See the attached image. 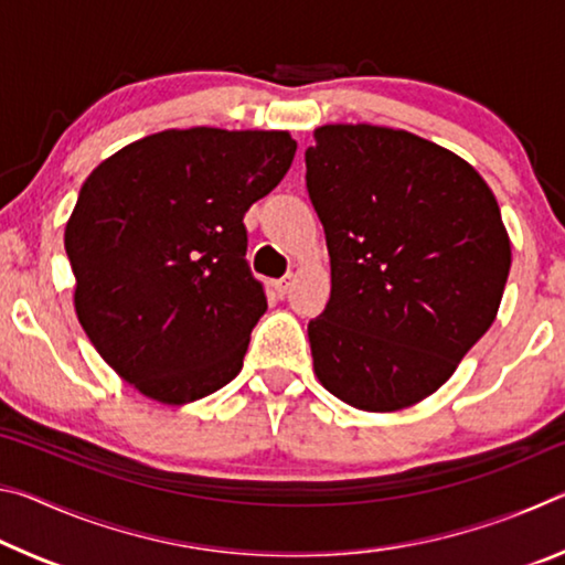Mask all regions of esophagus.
Wrapping results in <instances>:
<instances>
[{"instance_id":"esophagus-1","label":"esophagus","mask_w":565,"mask_h":565,"mask_svg":"<svg viewBox=\"0 0 565 565\" xmlns=\"http://www.w3.org/2000/svg\"><path fill=\"white\" fill-rule=\"evenodd\" d=\"M291 281H294V274H286V276H281V279H276V281H271V286H274V291L281 296H286V291H289V286H291Z\"/></svg>"}]
</instances>
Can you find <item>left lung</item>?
<instances>
[{"label": "left lung", "mask_w": 565, "mask_h": 565, "mask_svg": "<svg viewBox=\"0 0 565 565\" xmlns=\"http://www.w3.org/2000/svg\"><path fill=\"white\" fill-rule=\"evenodd\" d=\"M306 189L327 232L331 299L309 321L323 388L398 411L441 388L491 329L511 242L483 177L404 129L327 124Z\"/></svg>", "instance_id": "1"}]
</instances>
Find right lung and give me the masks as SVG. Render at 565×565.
Here are the masks:
<instances>
[{"label": "right lung", "mask_w": 565, "mask_h": 565, "mask_svg": "<svg viewBox=\"0 0 565 565\" xmlns=\"http://www.w3.org/2000/svg\"><path fill=\"white\" fill-rule=\"evenodd\" d=\"M294 154L289 131L167 129L84 181L64 232L76 319L145 396L191 404L242 371L266 311L244 259V214Z\"/></svg>", "instance_id": "add662e5"}]
</instances>
